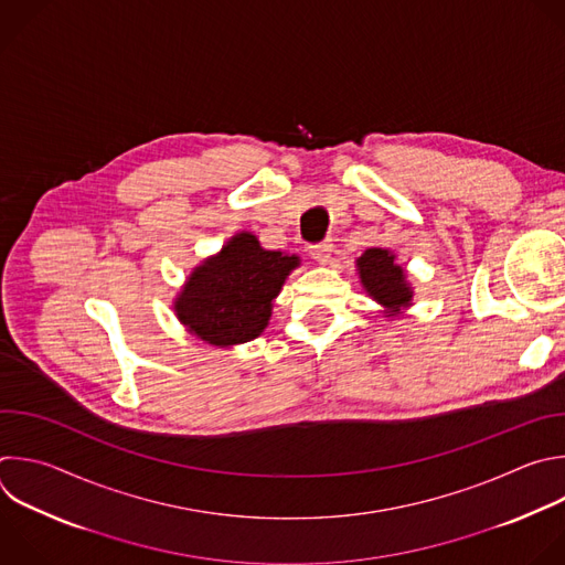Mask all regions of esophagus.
I'll return each instance as SVG.
<instances>
[{
	"mask_svg": "<svg viewBox=\"0 0 565 565\" xmlns=\"http://www.w3.org/2000/svg\"><path fill=\"white\" fill-rule=\"evenodd\" d=\"M330 255H332V244L330 242H321V244L310 246V257L321 266H326L330 262Z\"/></svg>",
	"mask_w": 565,
	"mask_h": 565,
	"instance_id": "1",
	"label": "esophagus"
}]
</instances>
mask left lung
<instances>
[{
	"label": "left lung",
	"instance_id": "left-lung-1",
	"mask_svg": "<svg viewBox=\"0 0 565 565\" xmlns=\"http://www.w3.org/2000/svg\"><path fill=\"white\" fill-rule=\"evenodd\" d=\"M354 268L363 292L382 306L380 312L384 317L397 319L406 315V310L413 306L415 288L393 250L367 248L354 259Z\"/></svg>",
	"mask_w": 565,
	"mask_h": 565
}]
</instances>
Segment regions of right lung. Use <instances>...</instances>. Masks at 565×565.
Instances as JSON below:
<instances>
[{
  "label": "right lung",
  "instance_id": "add662e5",
  "mask_svg": "<svg viewBox=\"0 0 565 565\" xmlns=\"http://www.w3.org/2000/svg\"><path fill=\"white\" fill-rule=\"evenodd\" d=\"M299 266L297 255L266 250L257 235L239 231L185 277L172 301L174 317L215 348L253 341L266 330L277 295Z\"/></svg>",
  "mask_w": 565,
  "mask_h": 565
}]
</instances>
